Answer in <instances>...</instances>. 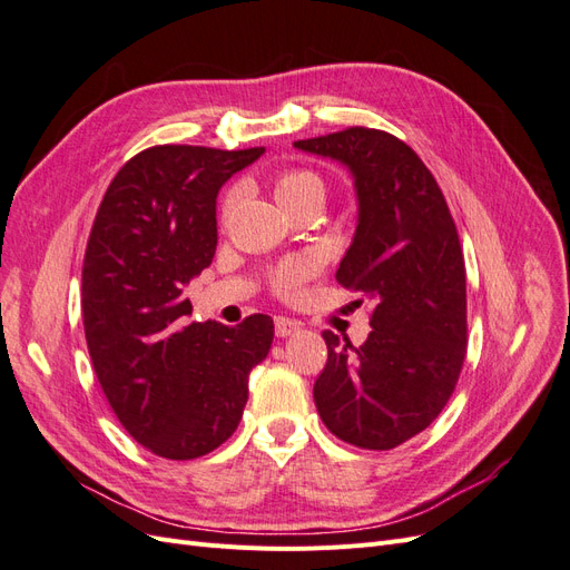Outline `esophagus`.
I'll return each mask as SVG.
<instances>
[{
	"label": "esophagus",
	"instance_id": "34e87169",
	"mask_svg": "<svg viewBox=\"0 0 570 570\" xmlns=\"http://www.w3.org/2000/svg\"><path fill=\"white\" fill-rule=\"evenodd\" d=\"M302 327V323L299 321H295V318H287V316H275V335L278 337H289V335H295L297 331Z\"/></svg>",
	"mask_w": 570,
	"mask_h": 570
}]
</instances>
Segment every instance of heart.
Segmentation results:
<instances>
[{"mask_svg":"<svg viewBox=\"0 0 570 570\" xmlns=\"http://www.w3.org/2000/svg\"><path fill=\"white\" fill-rule=\"evenodd\" d=\"M273 195L278 199L283 209H289L292 204H297L306 197H325V183L318 174L308 168H287L283 174L273 178ZM237 193H230L226 197V209L235 204ZM314 273V264L306 262V258H295V262H287L285 266L275 273V289L285 297H295L302 283Z\"/></svg>","mask_w":570,"mask_h":570,"instance_id":"obj_1","label":"heart"}]
</instances>
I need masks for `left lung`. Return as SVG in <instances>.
<instances>
[{
	"label": "left lung",
	"mask_w": 570,
	"mask_h": 570,
	"mask_svg": "<svg viewBox=\"0 0 570 570\" xmlns=\"http://www.w3.org/2000/svg\"><path fill=\"white\" fill-rule=\"evenodd\" d=\"M295 149L350 170L356 228L335 278L373 306V331L361 347L323 333L318 416L361 450H392L438 419L463 366L465 268L456 226L433 174L390 132L347 128Z\"/></svg>",
	"instance_id": "1"
}]
</instances>
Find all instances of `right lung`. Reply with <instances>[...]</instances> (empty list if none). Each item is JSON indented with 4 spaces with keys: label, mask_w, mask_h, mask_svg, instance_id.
Wrapping results in <instances>:
<instances>
[{
    "label": "right lung",
    "mask_w": 570,
    "mask_h": 570,
    "mask_svg": "<svg viewBox=\"0 0 570 570\" xmlns=\"http://www.w3.org/2000/svg\"><path fill=\"white\" fill-rule=\"evenodd\" d=\"M266 149L164 145L111 180L82 264V323L97 381L128 433L164 459L214 452L243 419L273 321L187 323L189 281L212 264L216 197Z\"/></svg>",
    "instance_id": "right-lung-1"
}]
</instances>
